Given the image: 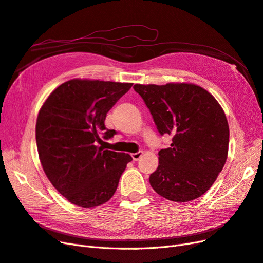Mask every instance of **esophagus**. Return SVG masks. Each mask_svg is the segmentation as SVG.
I'll return each mask as SVG.
<instances>
[{
    "label": "esophagus",
    "mask_w": 263,
    "mask_h": 263,
    "mask_svg": "<svg viewBox=\"0 0 263 263\" xmlns=\"http://www.w3.org/2000/svg\"><path fill=\"white\" fill-rule=\"evenodd\" d=\"M142 154H144L142 151H138V153H136V154H132V157L135 161H137L142 157Z\"/></svg>",
    "instance_id": "1"
}]
</instances>
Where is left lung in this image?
Returning a JSON list of instances; mask_svg holds the SVG:
<instances>
[{
	"label": "left lung",
	"instance_id": "left-lung-1",
	"mask_svg": "<svg viewBox=\"0 0 263 263\" xmlns=\"http://www.w3.org/2000/svg\"><path fill=\"white\" fill-rule=\"evenodd\" d=\"M161 135L172 136L159 151L150 185L172 202H190L216 181L227 160L229 127L224 109L213 95L194 83L135 84Z\"/></svg>",
	"mask_w": 263,
	"mask_h": 263
}]
</instances>
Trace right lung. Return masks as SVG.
Segmentation results:
<instances>
[{"label":"right lung","instance_id":"obj_1","mask_svg":"<svg viewBox=\"0 0 263 263\" xmlns=\"http://www.w3.org/2000/svg\"><path fill=\"white\" fill-rule=\"evenodd\" d=\"M133 83L72 79L60 84L42 105L36 121V144L44 172L53 187L70 203L97 208L110 200L128 154L97 146L105 138L106 113Z\"/></svg>","mask_w":263,"mask_h":263}]
</instances>
